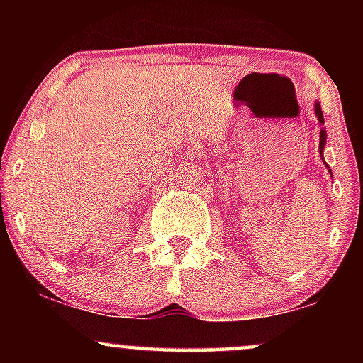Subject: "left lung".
<instances>
[{
  "mask_svg": "<svg viewBox=\"0 0 363 363\" xmlns=\"http://www.w3.org/2000/svg\"><path fill=\"white\" fill-rule=\"evenodd\" d=\"M315 116H318L319 123H320V124H324L323 111H320V106H319V104H315ZM324 143H326V131H324V129H320V136H319V150H320V152H323Z\"/></svg>",
  "mask_w": 363,
  "mask_h": 363,
  "instance_id": "1",
  "label": "left lung"
}]
</instances>
